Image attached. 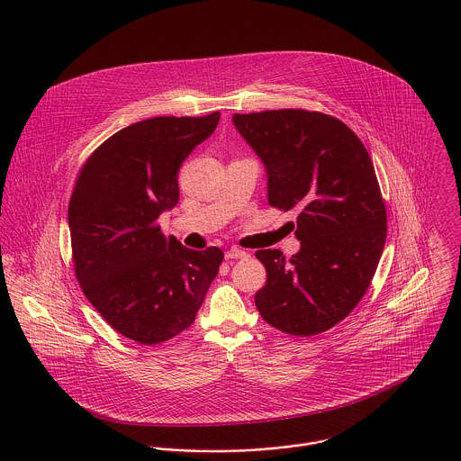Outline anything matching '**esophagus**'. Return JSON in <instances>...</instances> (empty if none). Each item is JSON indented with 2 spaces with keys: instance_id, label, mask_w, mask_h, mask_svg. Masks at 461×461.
<instances>
[{
  "instance_id": "34e87169",
  "label": "esophagus",
  "mask_w": 461,
  "mask_h": 461,
  "mask_svg": "<svg viewBox=\"0 0 461 461\" xmlns=\"http://www.w3.org/2000/svg\"><path fill=\"white\" fill-rule=\"evenodd\" d=\"M224 257H226V260H237V258H246L248 253L242 251V249H239V248H231V249H228V251L224 253Z\"/></svg>"
}]
</instances>
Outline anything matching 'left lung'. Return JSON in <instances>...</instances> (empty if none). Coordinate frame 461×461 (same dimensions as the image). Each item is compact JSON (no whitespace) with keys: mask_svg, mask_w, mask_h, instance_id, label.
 Listing matches in <instances>:
<instances>
[{"mask_svg":"<svg viewBox=\"0 0 461 461\" xmlns=\"http://www.w3.org/2000/svg\"><path fill=\"white\" fill-rule=\"evenodd\" d=\"M233 123L266 167L269 204L300 212L291 260L255 253L267 271L255 305L285 334H321L361 302L384 249L386 206L370 154L348 125L318 111L235 113Z\"/></svg>","mask_w":461,"mask_h":461,"instance_id":"obj_1","label":"left lung"}]
</instances>
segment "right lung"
I'll list each match as a JSON object with an SVG mask.
<instances>
[{
    "instance_id": "obj_1",
    "label": "right lung",
    "mask_w": 461,
    "mask_h": 461,
    "mask_svg": "<svg viewBox=\"0 0 461 461\" xmlns=\"http://www.w3.org/2000/svg\"><path fill=\"white\" fill-rule=\"evenodd\" d=\"M221 113L156 116L107 138L78 172L68 224L82 293L122 336L158 345L188 329L219 273V248L194 251L158 226L177 174Z\"/></svg>"
}]
</instances>
